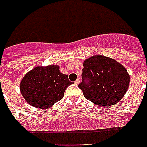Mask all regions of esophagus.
<instances>
[{
	"mask_svg": "<svg viewBox=\"0 0 147 147\" xmlns=\"http://www.w3.org/2000/svg\"><path fill=\"white\" fill-rule=\"evenodd\" d=\"M79 82H80V80H79V79H77V80L76 81V82H75V85H78V84H79Z\"/></svg>",
	"mask_w": 147,
	"mask_h": 147,
	"instance_id": "1",
	"label": "esophagus"
}]
</instances>
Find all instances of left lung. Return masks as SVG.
<instances>
[{
    "label": "left lung",
    "instance_id": "left-lung-1",
    "mask_svg": "<svg viewBox=\"0 0 147 147\" xmlns=\"http://www.w3.org/2000/svg\"><path fill=\"white\" fill-rule=\"evenodd\" d=\"M83 66L82 82L78 88L86 99L108 107L123 98L130 85V75L123 65L105 55H94L85 59Z\"/></svg>",
    "mask_w": 147,
    "mask_h": 147
}]
</instances>
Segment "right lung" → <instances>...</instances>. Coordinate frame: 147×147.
Listing matches in <instances>:
<instances>
[{"mask_svg": "<svg viewBox=\"0 0 147 147\" xmlns=\"http://www.w3.org/2000/svg\"><path fill=\"white\" fill-rule=\"evenodd\" d=\"M71 84L68 76L60 71L58 65H39L24 76L20 90L29 105L39 109H48L63 98L66 88Z\"/></svg>", "mask_w": 147, "mask_h": 147, "instance_id": "add662e5", "label": "right lung"}]
</instances>
